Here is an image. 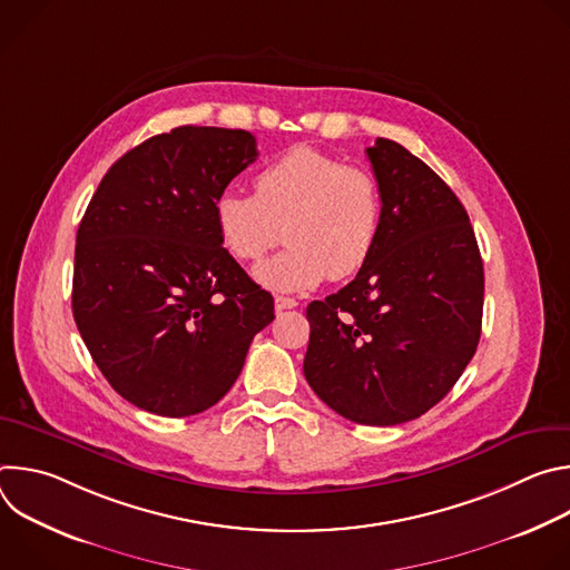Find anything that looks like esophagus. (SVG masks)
Listing matches in <instances>:
<instances>
[{
	"instance_id": "1",
	"label": "esophagus",
	"mask_w": 570,
	"mask_h": 570,
	"mask_svg": "<svg viewBox=\"0 0 570 570\" xmlns=\"http://www.w3.org/2000/svg\"><path fill=\"white\" fill-rule=\"evenodd\" d=\"M297 306V302L293 299V297H275V311L277 313H282V311H288V308H295Z\"/></svg>"
}]
</instances>
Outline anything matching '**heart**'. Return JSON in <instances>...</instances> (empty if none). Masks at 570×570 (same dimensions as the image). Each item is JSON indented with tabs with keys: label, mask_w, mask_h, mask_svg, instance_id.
I'll return each instance as SVG.
<instances>
[{
	"label": "heart",
	"mask_w": 570,
	"mask_h": 570,
	"mask_svg": "<svg viewBox=\"0 0 570 570\" xmlns=\"http://www.w3.org/2000/svg\"><path fill=\"white\" fill-rule=\"evenodd\" d=\"M381 214L374 174L313 146H293L266 165L255 176V196L225 189L214 203L218 236L238 262H259L288 238L282 255L255 271L279 293L356 275L374 250Z\"/></svg>",
	"instance_id": "1"
}]
</instances>
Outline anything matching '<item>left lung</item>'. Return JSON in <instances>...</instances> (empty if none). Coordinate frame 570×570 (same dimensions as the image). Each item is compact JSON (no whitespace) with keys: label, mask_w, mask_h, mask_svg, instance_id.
I'll list each match as a JSON object with an SVG mask.
<instances>
[{"label":"left lung","mask_w":570,"mask_h":570,"mask_svg":"<svg viewBox=\"0 0 570 570\" xmlns=\"http://www.w3.org/2000/svg\"><path fill=\"white\" fill-rule=\"evenodd\" d=\"M383 214L374 250L338 293L306 306L304 376L332 411L365 426L417 420L475 354L484 273L466 209L411 150H367Z\"/></svg>","instance_id":"8db88e82"}]
</instances>
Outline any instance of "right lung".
<instances>
[{"instance_id":"1","label":"right lung","mask_w":570,"mask_h":570,"mask_svg":"<svg viewBox=\"0 0 570 570\" xmlns=\"http://www.w3.org/2000/svg\"><path fill=\"white\" fill-rule=\"evenodd\" d=\"M257 159L248 130L180 126L119 157L76 234L71 311L108 383L161 417L238 379L275 302L223 248L218 194Z\"/></svg>"}]
</instances>
